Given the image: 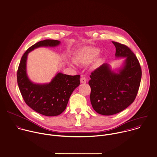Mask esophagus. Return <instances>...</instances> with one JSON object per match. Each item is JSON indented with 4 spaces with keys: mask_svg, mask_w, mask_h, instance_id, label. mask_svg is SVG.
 I'll return each instance as SVG.
<instances>
[{
    "mask_svg": "<svg viewBox=\"0 0 157 157\" xmlns=\"http://www.w3.org/2000/svg\"><path fill=\"white\" fill-rule=\"evenodd\" d=\"M80 81H81V82L82 83V84L83 83H86L87 82V79H86V78H85L84 76H82L81 79H80Z\"/></svg>",
    "mask_w": 157,
    "mask_h": 157,
    "instance_id": "obj_1",
    "label": "esophagus"
}]
</instances>
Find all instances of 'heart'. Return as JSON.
I'll list each match as a JSON object with an SVG mask.
<instances>
[{
  "mask_svg": "<svg viewBox=\"0 0 157 157\" xmlns=\"http://www.w3.org/2000/svg\"><path fill=\"white\" fill-rule=\"evenodd\" d=\"M100 54V50L94 47H85L76 55L77 61L81 63H89L94 60Z\"/></svg>",
  "mask_w": 157,
  "mask_h": 157,
  "instance_id": "obj_1",
  "label": "heart"
}]
</instances>
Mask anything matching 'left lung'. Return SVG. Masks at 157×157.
<instances>
[{
    "label": "left lung",
    "mask_w": 157,
    "mask_h": 157,
    "mask_svg": "<svg viewBox=\"0 0 157 157\" xmlns=\"http://www.w3.org/2000/svg\"><path fill=\"white\" fill-rule=\"evenodd\" d=\"M116 57L125 58L117 72L103 63L90 76V102L98 114L111 116L128 107L135 100L141 83L142 71L140 62L126 45L113 41Z\"/></svg>",
    "instance_id": "1"
}]
</instances>
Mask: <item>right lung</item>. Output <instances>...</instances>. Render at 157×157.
I'll return each mask as SVG.
<instances>
[{
    "mask_svg": "<svg viewBox=\"0 0 157 157\" xmlns=\"http://www.w3.org/2000/svg\"><path fill=\"white\" fill-rule=\"evenodd\" d=\"M60 41L44 40L30 47L23 54L17 71V84L25 103L36 113L46 116L62 113L73 90L80 84V75L70 76L58 73L49 83L35 84L27 76L28 54L39 47H55Z\"/></svg>",
    "mask_w": 157,
    "mask_h": 157,
    "instance_id": "obj_1",
    "label": "right lung"
}]
</instances>
